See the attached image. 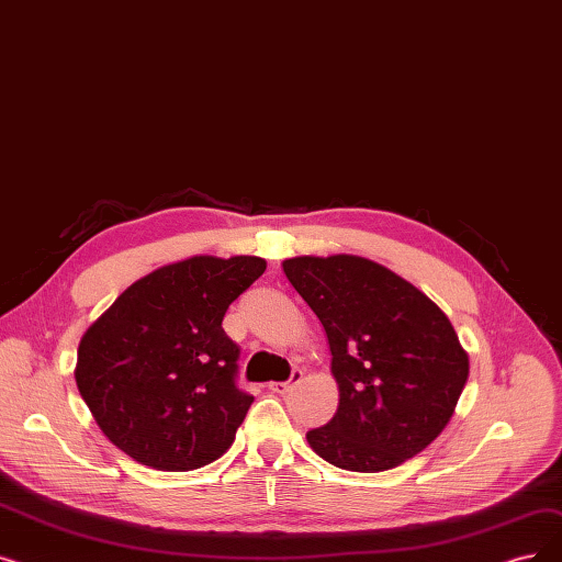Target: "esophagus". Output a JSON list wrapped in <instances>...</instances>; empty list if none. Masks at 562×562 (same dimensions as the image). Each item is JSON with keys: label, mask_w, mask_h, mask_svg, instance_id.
<instances>
[{"label": "esophagus", "mask_w": 562, "mask_h": 562, "mask_svg": "<svg viewBox=\"0 0 562 562\" xmlns=\"http://www.w3.org/2000/svg\"><path fill=\"white\" fill-rule=\"evenodd\" d=\"M301 379H303V372H301V370H294V372H291L289 381H276V383H268V390H271V393H278V395H286L291 387L301 383Z\"/></svg>", "instance_id": "obj_1"}]
</instances>
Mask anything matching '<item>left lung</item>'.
Segmentation results:
<instances>
[{
  "label": "left lung",
  "mask_w": 562,
  "mask_h": 562,
  "mask_svg": "<svg viewBox=\"0 0 562 562\" xmlns=\"http://www.w3.org/2000/svg\"><path fill=\"white\" fill-rule=\"evenodd\" d=\"M284 276L319 316L339 406L307 443L345 471L379 473L423 452L450 423L469 356L448 316L385 266L353 257H294Z\"/></svg>",
  "instance_id": "8db88e82"
}]
</instances>
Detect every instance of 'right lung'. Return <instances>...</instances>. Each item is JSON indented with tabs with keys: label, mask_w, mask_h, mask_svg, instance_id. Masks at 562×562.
<instances>
[{
	"label": "right lung",
	"mask_w": 562,
	"mask_h": 562,
	"mask_svg": "<svg viewBox=\"0 0 562 562\" xmlns=\"http://www.w3.org/2000/svg\"><path fill=\"white\" fill-rule=\"evenodd\" d=\"M261 257H190L144 276L93 322L76 381L110 441L158 471L223 457L255 402L238 387L227 307L261 273Z\"/></svg>",
	"instance_id": "obj_1"
}]
</instances>
